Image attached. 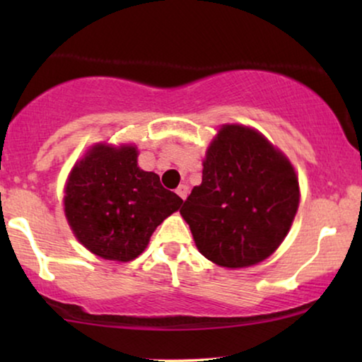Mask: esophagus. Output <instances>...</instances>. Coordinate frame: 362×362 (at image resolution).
<instances>
[{"label": "esophagus", "mask_w": 362, "mask_h": 362, "mask_svg": "<svg viewBox=\"0 0 362 362\" xmlns=\"http://www.w3.org/2000/svg\"><path fill=\"white\" fill-rule=\"evenodd\" d=\"M187 191H189V187H187L186 185H180L176 187V194L181 197V199H186L187 196Z\"/></svg>", "instance_id": "1"}]
</instances>
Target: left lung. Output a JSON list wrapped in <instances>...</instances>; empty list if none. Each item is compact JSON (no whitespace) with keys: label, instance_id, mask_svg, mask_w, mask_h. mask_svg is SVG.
I'll use <instances>...</instances> for the list:
<instances>
[{"label":"left lung","instance_id":"obj_1","mask_svg":"<svg viewBox=\"0 0 362 362\" xmlns=\"http://www.w3.org/2000/svg\"><path fill=\"white\" fill-rule=\"evenodd\" d=\"M298 180L290 161L260 133L224 125L180 209L197 249L227 269L265 260L285 239L298 209Z\"/></svg>","mask_w":362,"mask_h":362}]
</instances>
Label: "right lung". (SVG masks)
I'll return each mask as SVG.
<instances>
[{"mask_svg": "<svg viewBox=\"0 0 362 362\" xmlns=\"http://www.w3.org/2000/svg\"><path fill=\"white\" fill-rule=\"evenodd\" d=\"M136 156L135 146L97 145L69 176L64 197L69 226L102 259H136L182 202L161 186L156 173L140 170Z\"/></svg>", "mask_w": 362, "mask_h": 362, "instance_id": "obj_1", "label": "right lung"}]
</instances>
